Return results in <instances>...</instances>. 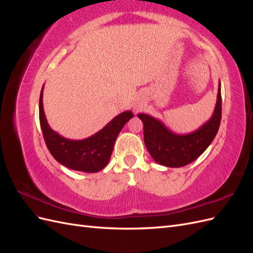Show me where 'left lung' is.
<instances>
[{
  "label": "left lung",
  "mask_w": 253,
  "mask_h": 253,
  "mask_svg": "<svg viewBox=\"0 0 253 253\" xmlns=\"http://www.w3.org/2000/svg\"><path fill=\"white\" fill-rule=\"evenodd\" d=\"M138 117L143 122L144 143L153 159L170 168L187 166L203 154L217 134L221 119L220 83L212 117L192 133L175 134L154 117L145 114H138Z\"/></svg>",
  "instance_id": "8db88e82"
}]
</instances>
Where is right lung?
<instances>
[{"instance_id": "obj_1", "label": "right lung", "mask_w": 253, "mask_h": 253, "mask_svg": "<svg viewBox=\"0 0 253 253\" xmlns=\"http://www.w3.org/2000/svg\"><path fill=\"white\" fill-rule=\"evenodd\" d=\"M43 87L39 100L40 126L45 143L58 163L72 170L96 173L109 164L115 141L126 122L133 117L131 111L119 114L95 135L82 140H70L52 131L43 110Z\"/></svg>"}]
</instances>
